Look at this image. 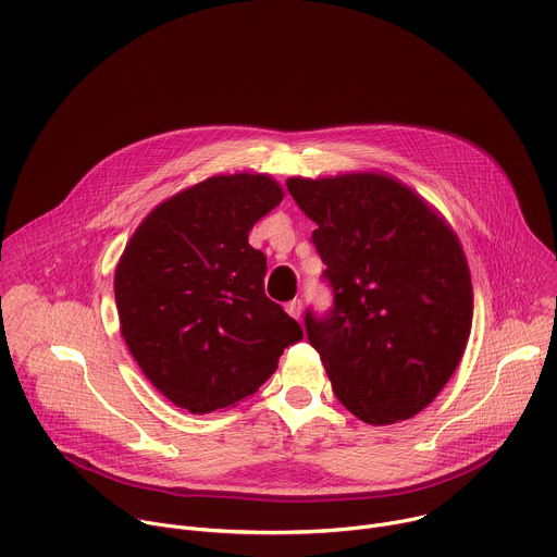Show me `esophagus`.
<instances>
[{"instance_id": "34e87169", "label": "esophagus", "mask_w": 557, "mask_h": 557, "mask_svg": "<svg viewBox=\"0 0 557 557\" xmlns=\"http://www.w3.org/2000/svg\"><path fill=\"white\" fill-rule=\"evenodd\" d=\"M301 310H304L301 299H293V301H288V304H286V312L293 317V320H299V317H301Z\"/></svg>"}]
</instances>
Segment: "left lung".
<instances>
[{
    "instance_id": "obj_1",
    "label": "left lung",
    "mask_w": 557,
    "mask_h": 557,
    "mask_svg": "<svg viewBox=\"0 0 557 557\" xmlns=\"http://www.w3.org/2000/svg\"><path fill=\"white\" fill-rule=\"evenodd\" d=\"M317 224L335 304L306 310L337 399L370 425L406 421L428 408L465 352L473 290L451 226L419 194L385 174L288 178Z\"/></svg>"
}]
</instances>
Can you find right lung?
<instances>
[{
  "label": "right lung",
  "instance_id": "obj_1",
  "mask_svg": "<svg viewBox=\"0 0 557 557\" xmlns=\"http://www.w3.org/2000/svg\"><path fill=\"white\" fill-rule=\"evenodd\" d=\"M282 198L267 174L211 176L158 205L119 260L121 335L151 385L191 414L258 392L304 337L267 297V256L249 245Z\"/></svg>",
  "mask_w": 557,
  "mask_h": 557
}]
</instances>
